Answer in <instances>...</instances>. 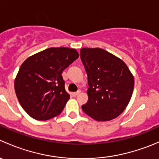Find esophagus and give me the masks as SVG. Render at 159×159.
<instances>
[{"label":"esophagus","instance_id":"1","mask_svg":"<svg viewBox=\"0 0 159 159\" xmlns=\"http://www.w3.org/2000/svg\"><path fill=\"white\" fill-rule=\"evenodd\" d=\"M80 93H81V91H80V90H79V91H77V92L72 93V94H73L74 96H77L78 94H80Z\"/></svg>","mask_w":159,"mask_h":159}]
</instances>
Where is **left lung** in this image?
Wrapping results in <instances>:
<instances>
[{"mask_svg": "<svg viewBox=\"0 0 159 159\" xmlns=\"http://www.w3.org/2000/svg\"><path fill=\"white\" fill-rule=\"evenodd\" d=\"M81 59L88 75V102L81 106L98 121L119 116L129 105L134 89V76L119 57L100 48H83Z\"/></svg>", "mask_w": 159, "mask_h": 159, "instance_id": "1", "label": "left lung"}]
</instances>
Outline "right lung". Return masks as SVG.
Here are the masks:
<instances>
[{"mask_svg":"<svg viewBox=\"0 0 159 159\" xmlns=\"http://www.w3.org/2000/svg\"><path fill=\"white\" fill-rule=\"evenodd\" d=\"M79 57L70 48H49L28 57L14 79V90L31 118L46 121L61 113L70 98L62 72Z\"/></svg>","mask_w":159,"mask_h":159,"instance_id":"1","label":"right lung"}]
</instances>
